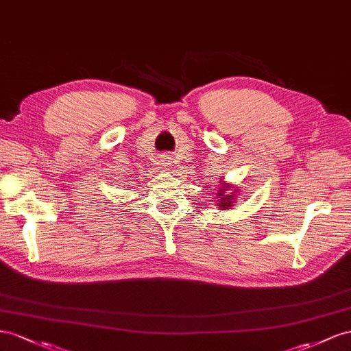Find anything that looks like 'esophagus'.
I'll return each instance as SVG.
<instances>
[{"label":"esophagus","mask_w":351,"mask_h":351,"mask_svg":"<svg viewBox=\"0 0 351 351\" xmlns=\"http://www.w3.org/2000/svg\"><path fill=\"white\" fill-rule=\"evenodd\" d=\"M167 162H169V160H167V157H163V158H162V165H169Z\"/></svg>","instance_id":"1"}]
</instances>
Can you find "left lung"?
Segmentation results:
<instances>
[{
  "mask_svg": "<svg viewBox=\"0 0 351 351\" xmlns=\"http://www.w3.org/2000/svg\"><path fill=\"white\" fill-rule=\"evenodd\" d=\"M229 188V186H228ZM225 191L226 189H222V191H219V202H217V206L220 207V208H225V207H231L232 206V203H234V197H235V194H226L225 195ZM234 191V189H232Z\"/></svg>",
  "mask_w": 351,
  "mask_h": 351,
  "instance_id": "8db88e82",
  "label": "left lung"
}]
</instances>
